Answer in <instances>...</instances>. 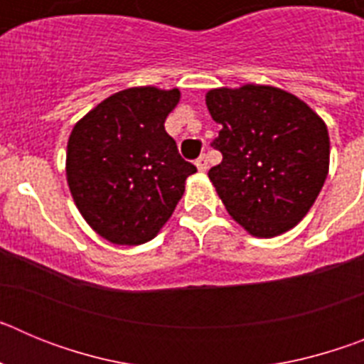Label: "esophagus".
Wrapping results in <instances>:
<instances>
[{
	"label": "esophagus",
	"instance_id": "1",
	"mask_svg": "<svg viewBox=\"0 0 364 364\" xmlns=\"http://www.w3.org/2000/svg\"><path fill=\"white\" fill-rule=\"evenodd\" d=\"M197 167H198V171L200 173H205L208 171V156H205V154H200V156H198L197 159Z\"/></svg>",
	"mask_w": 364,
	"mask_h": 364
}]
</instances>
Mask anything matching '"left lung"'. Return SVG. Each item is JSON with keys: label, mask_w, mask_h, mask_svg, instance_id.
I'll return each mask as SVG.
<instances>
[{"label": "left lung", "mask_w": 364, "mask_h": 364, "mask_svg": "<svg viewBox=\"0 0 364 364\" xmlns=\"http://www.w3.org/2000/svg\"><path fill=\"white\" fill-rule=\"evenodd\" d=\"M205 105L222 125L211 167L222 204L253 237L272 239L301 222L323 189L330 166L326 124L302 100L279 87H218Z\"/></svg>", "instance_id": "8db88e82"}]
</instances>
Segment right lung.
Returning <instances> with one entry per match:
<instances>
[{"label": "right lung", "mask_w": 364, "mask_h": 364, "mask_svg": "<svg viewBox=\"0 0 364 364\" xmlns=\"http://www.w3.org/2000/svg\"><path fill=\"white\" fill-rule=\"evenodd\" d=\"M178 89L131 87L87 112L67 142V184L100 237L118 246L154 239L197 167L178 154L164 122Z\"/></svg>", "instance_id": "right-lung-1"}]
</instances>
